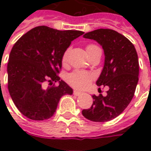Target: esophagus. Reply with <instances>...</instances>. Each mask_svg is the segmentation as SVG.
I'll return each mask as SVG.
<instances>
[{
	"instance_id": "1",
	"label": "esophagus",
	"mask_w": 151,
	"mask_h": 151,
	"mask_svg": "<svg viewBox=\"0 0 151 151\" xmlns=\"http://www.w3.org/2000/svg\"><path fill=\"white\" fill-rule=\"evenodd\" d=\"M81 94H82L81 92L78 91H76V90H74V91H73V95H76V96H78V95H80Z\"/></svg>"
}]
</instances>
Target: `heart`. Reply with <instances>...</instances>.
Returning <instances> with one entry per match:
<instances>
[{
  "label": "heart",
  "mask_w": 151,
  "mask_h": 151,
  "mask_svg": "<svg viewBox=\"0 0 151 151\" xmlns=\"http://www.w3.org/2000/svg\"><path fill=\"white\" fill-rule=\"evenodd\" d=\"M95 47H98L94 44H89L86 46V52L89 54L91 52V51ZM69 52V50L66 49L63 53L62 57H61V62L63 65H66L68 62ZM93 79H94V74H92L91 73L82 71V70H75L67 76L66 80L69 85L79 90H82L86 88V86H88Z\"/></svg>",
  "instance_id": "heart-1"
}]
</instances>
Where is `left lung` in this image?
<instances>
[{
  "label": "left lung",
  "instance_id": "8db88e82",
  "mask_svg": "<svg viewBox=\"0 0 151 151\" xmlns=\"http://www.w3.org/2000/svg\"><path fill=\"white\" fill-rule=\"evenodd\" d=\"M83 37L97 41L104 51V66L96 84L109 90L106 96L92 95V106L82 110V115L91 121H109L123 112L134 95L139 74L137 53L125 36L111 29H98Z\"/></svg>",
  "mask_w": 151,
  "mask_h": 151
}]
</instances>
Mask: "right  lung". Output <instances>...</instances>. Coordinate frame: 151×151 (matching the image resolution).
<instances>
[{"label":"right lung","instance_id":"1","mask_svg":"<svg viewBox=\"0 0 151 151\" xmlns=\"http://www.w3.org/2000/svg\"><path fill=\"white\" fill-rule=\"evenodd\" d=\"M84 32L58 31L40 26L27 32L12 47L7 65L8 89L19 111L31 120H43L55 113L60 99L73 89L60 80L64 52ZM59 82V86L53 82ZM46 82L52 87H46Z\"/></svg>","mask_w":151,"mask_h":151}]
</instances>
